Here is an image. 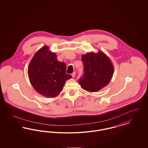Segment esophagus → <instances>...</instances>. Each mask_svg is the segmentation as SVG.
Returning a JSON list of instances; mask_svg holds the SVG:
<instances>
[{"label":"esophagus","mask_w":148,"mask_h":148,"mask_svg":"<svg viewBox=\"0 0 148 148\" xmlns=\"http://www.w3.org/2000/svg\"><path fill=\"white\" fill-rule=\"evenodd\" d=\"M75 75H76V73H75V72H73V73L71 74V76H72V77H75Z\"/></svg>","instance_id":"obj_1"}]
</instances>
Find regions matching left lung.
Masks as SVG:
<instances>
[{
	"mask_svg": "<svg viewBox=\"0 0 148 148\" xmlns=\"http://www.w3.org/2000/svg\"><path fill=\"white\" fill-rule=\"evenodd\" d=\"M84 64V75L78 82L88 92H98L108 84L113 77L114 66L109 57L99 50L82 56Z\"/></svg>",
	"mask_w": 148,
	"mask_h": 148,
	"instance_id": "left-lung-1",
	"label": "left lung"
}]
</instances>
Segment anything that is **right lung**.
<instances>
[{"label": "right lung", "instance_id": "right-lung-1", "mask_svg": "<svg viewBox=\"0 0 148 148\" xmlns=\"http://www.w3.org/2000/svg\"><path fill=\"white\" fill-rule=\"evenodd\" d=\"M66 64L59 62L56 53L44 46L29 64V79L35 91L47 98H54L63 89L66 80L71 78L66 74Z\"/></svg>", "mask_w": 148, "mask_h": 148}]
</instances>
